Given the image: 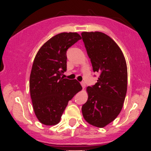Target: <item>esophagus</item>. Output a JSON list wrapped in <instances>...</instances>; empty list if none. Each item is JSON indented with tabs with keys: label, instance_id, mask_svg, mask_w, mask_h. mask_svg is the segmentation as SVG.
I'll list each match as a JSON object with an SVG mask.
<instances>
[{
	"label": "esophagus",
	"instance_id": "1",
	"mask_svg": "<svg viewBox=\"0 0 151 151\" xmlns=\"http://www.w3.org/2000/svg\"><path fill=\"white\" fill-rule=\"evenodd\" d=\"M81 85H82V87L83 88H85V83L84 82H81Z\"/></svg>",
	"mask_w": 151,
	"mask_h": 151
}]
</instances>
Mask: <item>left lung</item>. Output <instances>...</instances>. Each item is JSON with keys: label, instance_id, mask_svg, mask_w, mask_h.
Returning a JSON list of instances; mask_svg holds the SVG:
<instances>
[{"label": "left lung", "instance_id": "left-lung-1", "mask_svg": "<svg viewBox=\"0 0 151 151\" xmlns=\"http://www.w3.org/2000/svg\"><path fill=\"white\" fill-rule=\"evenodd\" d=\"M82 37L93 71L100 74L97 83L87 88L88 98L82 114L89 124L103 128L122 110L127 91V66L122 50L110 36L84 32Z\"/></svg>", "mask_w": 151, "mask_h": 151}]
</instances>
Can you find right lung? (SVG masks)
Here are the masks:
<instances>
[{
    "label": "right lung",
    "mask_w": 151,
    "mask_h": 151,
    "mask_svg": "<svg viewBox=\"0 0 151 151\" xmlns=\"http://www.w3.org/2000/svg\"><path fill=\"white\" fill-rule=\"evenodd\" d=\"M81 38L76 32L56 35L35 57L29 89L36 117L44 125L58 123L69 101L82 88L76 79L62 77L66 71V50Z\"/></svg>",
    "instance_id": "obj_1"
}]
</instances>
